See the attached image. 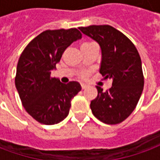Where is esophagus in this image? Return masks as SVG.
<instances>
[{
    "label": "esophagus",
    "mask_w": 160,
    "mask_h": 160,
    "mask_svg": "<svg viewBox=\"0 0 160 160\" xmlns=\"http://www.w3.org/2000/svg\"><path fill=\"white\" fill-rule=\"evenodd\" d=\"M81 88H82V89H85V88H88V86H87V85H86V84H84V83H82V84H81Z\"/></svg>",
    "instance_id": "1"
}]
</instances>
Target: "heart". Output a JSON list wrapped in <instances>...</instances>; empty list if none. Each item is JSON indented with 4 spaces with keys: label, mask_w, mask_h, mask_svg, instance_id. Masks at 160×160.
<instances>
[{
    "label": "heart",
    "mask_w": 160,
    "mask_h": 160,
    "mask_svg": "<svg viewBox=\"0 0 160 160\" xmlns=\"http://www.w3.org/2000/svg\"><path fill=\"white\" fill-rule=\"evenodd\" d=\"M85 44H88V43H84V44H82V45H85ZM87 77H88V72H82L81 74H80V78H81L82 79H85Z\"/></svg>",
    "instance_id": "1"
}]
</instances>
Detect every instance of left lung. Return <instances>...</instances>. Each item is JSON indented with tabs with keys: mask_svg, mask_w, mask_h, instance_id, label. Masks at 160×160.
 <instances>
[{
	"mask_svg": "<svg viewBox=\"0 0 160 160\" xmlns=\"http://www.w3.org/2000/svg\"><path fill=\"white\" fill-rule=\"evenodd\" d=\"M82 33L96 41L101 48L100 72L111 79L112 88L106 91L96 86L97 97L90 108L96 118L107 124H117L135 110L144 86L142 59L134 43L112 26L79 27Z\"/></svg>",
	"mask_w": 160,
	"mask_h": 160,
	"instance_id": "1",
	"label": "left lung"
}]
</instances>
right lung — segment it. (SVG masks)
<instances>
[{
	"label": "right lung",
	"instance_id": "1",
	"mask_svg": "<svg viewBox=\"0 0 160 160\" xmlns=\"http://www.w3.org/2000/svg\"><path fill=\"white\" fill-rule=\"evenodd\" d=\"M81 38L76 28L48 30L31 41L21 53L15 86L25 111L37 122L52 125L69 114L72 99L81 86L74 81L62 83L51 72L65 50Z\"/></svg>",
	"mask_w": 160,
	"mask_h": 160
}]
</instances>
